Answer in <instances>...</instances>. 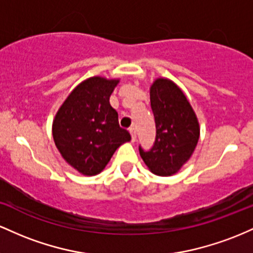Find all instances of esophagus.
Here are the masks:
<instances>
[{"mask_svg":"<svg viewBox=\"0 0 253 253\" xmlns=\"http://www.w3.org/2000/svg\"><path fill=\"white\" fill-rule=\"evenodd\" d=\"M130 135H131V142L136 141V129L135 127H130Z\"/></svg>","mask_w":253,"mask_h":253,"instance_id":"obj_1","label":"esophagus"}]
</instances>
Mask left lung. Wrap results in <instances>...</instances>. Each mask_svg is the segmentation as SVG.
<instances>
[{
  "instance_id": "1",
  "label": "left lung",
  "mask_w": 253,
  "mask_h": 253,
  "mask_svg": "<svg viewBox=\"0 0 253 253\" xmlns=\"http://www.w3.org/2000/svg\"><path fill=\"white\" fill-rule=\"evenodd\" d=\"M150 107L157 136L149 150L140 146L141 158L154 174L172 175L189 160L200 137V126L181 89L167 79L150 87Z\"/></svg>"
}]
</instances>
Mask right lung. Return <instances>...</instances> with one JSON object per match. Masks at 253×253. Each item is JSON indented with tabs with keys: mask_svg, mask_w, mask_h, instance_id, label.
Segmentation results:
<instances>
[{
	"mask_svg": "<svg viewBox=\"0 0 253 253\" xmlns=\"http://www.w3.org/2000/svg\"><path fill=\"white\" fill-rule=\"evenodd\" d=\"M118 80L94 76L70 93L56 115L52 135L68 164L82 174L94 175L105 169L121 144L131 140L119 126L110 95Z\"/></svg>",
	"mask_w": 253,
	"mask_h": 253,
	"instance_id": "add662e5",
	"label": "right lung"
}]
</instances>
